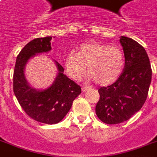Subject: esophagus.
I'll list each match as a JSON object with an SVG mask.
<instances>
[{
	"label": "esophagus",
	"instance_id": "1",
	"mask_svg": "<svg viewBox=\"0 0 157 157\" xmlns=\"http://www.w3.org/2000/svg\"><path fill=\"white\" fill-rule=\"evenodd\" d=\"M88 89H89V87H82V88H81V90H82V91H83V92H86V91Z\"/></svg>",
	"mask_w": 157,
	"mask_h": 157
}]
</instances>
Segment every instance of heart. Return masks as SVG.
Segmentation results:
<instances>
[{"instance_id": "obj_1", "label": "heart", "mask_w": 157, "mask_h": 157, "mask_svg": "<svg viewBox=\"0 0 157 157\" xmlns=\"http://www.w3.org/2000/svg\"><path fill=\"white\" fill-rule=\"evenodd\" d=\"M125 63L124 51L110 44L90 41L81 44L77 52L68 53L64 60L67 75L81 78L86 71L99 86L114 83L121 76Z\"/></svg>"}]
</instances>
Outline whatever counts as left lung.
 <instances>
[{"label": "left lung", "instance_id": "left-lung-1", "mask_svg": "<svg viewBox=\"0 0 157 157\" xmlns=\"http://www.w3.org/2000/svg\"><path fill=\"white\" fill-rule=\"evenodd\" d=\"M125 63L116 82L98 90L100 95L95 112L105 124H119L141 109L148 94L151 68L146 50L131 38L121 36Z\"/></svg>", "mask_w": 157, "mask_h": 157}]
</instances>
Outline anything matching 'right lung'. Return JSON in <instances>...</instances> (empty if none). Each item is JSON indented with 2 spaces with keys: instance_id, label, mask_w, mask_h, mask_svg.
<instances>
[{
  "instance_id": "obj_1",
  "label": "right lung",
  "mask_w": 157,
  "mask_h": 157,
  "mask_svg": "<svg viewBox=\"0 0 157 157\" xmlns=\"http://www.w3.org/2000/svg\"><path fill=\"white\" fill-rule=\"evenodd\" d=\"M51 36L36 38L23 48L16 59L13 90L18 103L28 117L44 124L59 123L69 112L72 102L81 93V86L63 74V67L55 62L59 73L50 88L36 90L26 81L24 67L28 59L51 50Z\"/></svg>"
}]
</instances>
